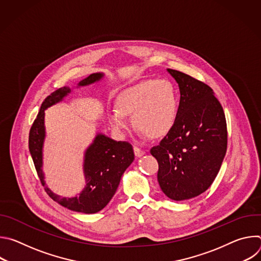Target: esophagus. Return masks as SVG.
<instances>
[{
	"label": "esophagus",
	"mask_w": 261,
	"mask_h": 261,
	"mask_svg": "<svg viewBox=\"0 0 261 261\" xmlns=\"http://www.w3.org/2000/svg\"><path fill=\"white\" fill-rule=\"evenodd\" d=\"M145 153L144 150H141V148H139L138 146H134V154L136 157H141L143 156Z\"/></svg>",
	"instance_id": "obj_1"
}]
</instances>
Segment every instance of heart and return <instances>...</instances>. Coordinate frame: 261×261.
I'll list each match as a JSON object with an SVG mask.
<instances>
[{
	"instance_id": "b5f03b06",
	"label": "heart",
	"mask_w": 261,
	"mask_h": 261,
	"mask_svg": "<svg viewBox=\"0 0 261 261\" xmlns=\"http://www.w3.org/2000/svg\"><path fill=\"white\" fill-rule=\"evenodd\" d=\"M177 107L176 91L169 81L146 80L121 92L117 108L109 110L107 118L116 131L124 132L129 128L127 117H133L137 130L159 138L173 127Z\"/></svg>"
}]
</instances>
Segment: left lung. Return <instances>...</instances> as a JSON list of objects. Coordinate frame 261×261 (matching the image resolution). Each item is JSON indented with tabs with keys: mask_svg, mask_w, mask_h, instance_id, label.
I'll return each instance as SVG.
<instances>
[{
	"mask_svg": "<svg viewBox=\"0 0 261 261\" xmlns=\"http://www.w3.org/2000/svg\"><path fill=\"white\" fill-rule=\"evenodd\" d=\"M167 71L179 88L177 115L150 152L159 164L161 190L178 201L200 195L213 184L226 154L227 125L212 88L180 71Z\"/></svg>",
	"mask_w": 261,
	"mask_h": 261,
	"instance_id": "obj_1",
	"label": "left lung"
}]
</instances>
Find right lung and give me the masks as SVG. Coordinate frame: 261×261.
I'll list each match as a JSON object with an SVG mask.
<instances>
[{
	"label": "right lung",
	"mask_w": 261,
	"mask_h": 261,
	"mask_svg": "<svg viewBox=\"0 0 261 261\" xmlns=\"http://www.w3.org/2000/svg\"><path fill=\"white\" fill-rule=\"evenodd\" d=\"M102 73H94L82 82L79 87L88 86L102 79ZM71 90L61 88L45 98L41 104L38 116L35 119L29 134V150L37 173L45 186L42 172V146L45 136L44 110L62 101ZM134 160L132 144L127 141H116L103 134H98L94 142L89 146L85 154L84 170L86 187L79 196L71 198L61 197L44 187L48 196L68 210L95 214L104 208L115 195L121 177L125 170Z\"/></svg>",
	"instance_id": "obj_1"
}]
</instances>
